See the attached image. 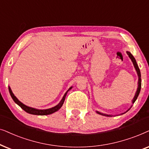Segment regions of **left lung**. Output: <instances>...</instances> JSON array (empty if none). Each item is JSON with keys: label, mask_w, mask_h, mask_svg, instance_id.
I'll return each instance as SVG.
<instances>
[{"label": "left lung", "mask_w": 149, "mask_h": 149, "mask_svg": "<svg viewBox=\"0 0 149 149\" xmlns=\"http://www.w3.org/2000/svg\"><path fill=\"white\" fill-rule=\"evenodd\" d=\"M127 54L129 56V57L131 58V60L133 62V64H134L135 68H136V70L137 71V73H138V88H137V91L136 93V95H135L134 97V100H133V104L136 102V100H137V98H138V95H139V93L140 92V89H141V74H140V69L139 67H138V65H137V63L136 61V59L134 58V57L133 56V55L131 54L130 52H127ZM98 113V114H100L101 115H103V116H112V115H108V114H103V113H100L99 112H97Z\"/></svg>", "instance_id": "left-lung-1"}]
</instances>
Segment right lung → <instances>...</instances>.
I'll return each instance as SVG.
<instances>
[{"label": "right lung", "instance_id": "obj_1", "mask_svg": "<svg viewBox=\"0 0 149 149\" xmlns=\"http://www.w3.org/2000/svg\"><path fill=\"white\" fill-rule=\"evenodd\" d=\"M71 88H72V87H71V88H69L66 93H65V94L64 95V96H63V99L61 100L60 103H59L57 106L53 107V108H52L47 109V110H37V109H35V108H31V107L25 106L24 104H23L22 103L19 102V101L16 98V97L13 95V93H12V91H11V89L10 87H9V91L10 95H11V97H12L13 101H14V102L16 103V104L18 105L19 106H20L21 108H22L23 110L25 111V112L29 113V114H35V115H48V114H52V113L56 112V111H58L59 109L62 107L63 103H64V102H65V97H66L67 93L69 90H70V89H71Z\"/></svg>", "mask_w": 149, "mask_h": 149}]
</instances>
